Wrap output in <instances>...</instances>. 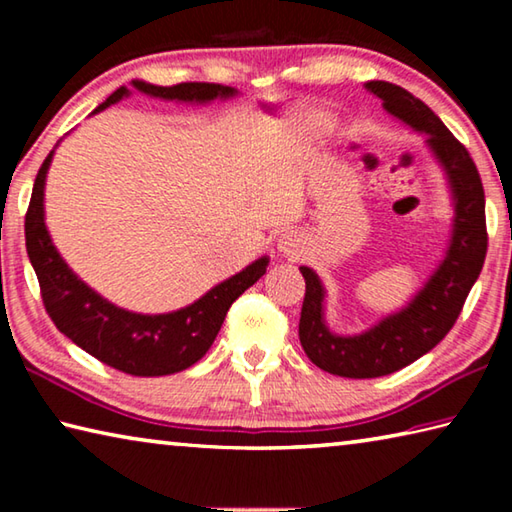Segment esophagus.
I'll return each mask as SVG.
<instances>
[{"mask_svg": "<svg viewBox=\"0 0 512 512\" xmlns=\"http://www.w3.org/2000/svg\"><path fill=\"white\" fill-rule=\"evenodd\" d=\"M277 250H280L282 257L296 259L302 253V239L298 232H284V235L277 239Z\"/></svg>", "mask_w": 512, "mask_h": 512, "instance_id": "34e87169", "label": "esophagus"}]
</instances>
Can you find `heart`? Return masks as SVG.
I'll list each match as a JSON object with an SVG mask.
<instances>
[{"label":"heart","instance_id":"b5f03b06","mask_svg":"<svg viewBox=\"0 0 512 512\" xmlns=\"http://www.w3.org/2000/svg\"><path fill=\"white\" fill-rule=\"evenodd\" d=\"M307 128H309L311 135L323 137L327 133V128H329V119L323 117V115H311L309 121H307Z\"/></svg>","mask_w":512,"mask_h":512}]
</instances>
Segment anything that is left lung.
I'll use <instances>...</instances> for the list:
<instances>
[{
  "instance_id": "8db88e82",
  "label": "left lung",
  "mask_w": 512,
  "mask_h": 512,
  "mask_svg": "<svg viewBox=\"0 0 512 512\" xmlns=\"http://www.w3.org/2000/svg\"><path fill=\"white\" fill-rule=\"evenodd\" d=\"M366 88L384 101V108L393 117L427 135V146L452 187L454 225L445 259L409 305L357 336L329 332L323 282L309 266H300L305 277V302L298 327L302 350L320 370L350 379L391 375L436 348L461 314L488 250L485 194L479 171L465 146L449 133L427 103L400 85L370 81Z\"/></svg>"
}]
</instances>
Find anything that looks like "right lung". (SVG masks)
Here are the masks:
<instances>
[{
	"instance_id": "obj_1",
	"label": "right lung",
	"mask_w": 512,
	"mask_h": 512,
	"mask_svg": "<svg viewBox=\"0 0 512 512\" xmlns=\"http://www.w3.org/2000/svg\"><path fill=\"white\" fill-rule=\"evenodd\" d=\"M133 88L149 97L185 103H210L214 99L235 97L237 92L219 83H178L162 88V85L133 81ZM128 94L131 90L121 85L94 112L106 110ZM51 158L54 151L47 155L38 171L27 219H24L27 253L38 275L40 296L49 318L81 350L126 375L160 377L194 366L210 350L232 302L266 273L268 257H259L241 273L216 284L194 305L171 314H133L115 307L79 280L51 244L45 225V178Z\"/></svg>"
}]
</instances>
